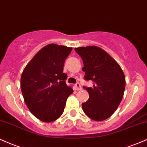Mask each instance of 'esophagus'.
I'll return each mask as SVG.
<instances>
[{
	"label": "esophagus",
	"mask_w": 147,
	"mask_h": 147,
	"mask_svg": "<svg viewBox=\"0 0 147 147\" xmlns=\"http://www.w3.org/2000/svg\"><path fill=\"white\" fill-rule=\"evenodd\" d=\"M75 87H76L77 91H80V90L82 89L81 85H80V84L78 83V82H77V83H76V84H75Z\"/></svg>",
	"instance_id": "1"
}]
</instances>
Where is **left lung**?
<instances>
[{
	"instance_id": "8db88e82",
	"label": "left lung",
	"mask_w": 147,
	"mask_h": 147,
	"mask_svg": "<svg viewBox=\"0 0 147 147\" xmlns=\"http://www.w3.org/2000/svg\"><path fill=\"white\" fill-rule=\"evenodd\" d=\"M75 50L83 61L84 79L93 82L92 87H84L89 98L82 103V109L93 120H105L117 110L123 98L125 87L123 70L112 56L98 47Z\"/></svg>"
}]
</instances>
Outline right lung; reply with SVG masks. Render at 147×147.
<instances>
[{"instance_id":"right-lung-1","label":"right lung","mask_w":147,"mask_h":147,"mask_svg":"<svg viewBox=\"0 0 147 147\" xmlns=\"http://www.w3.org/2000/svg\"><path fill=\"white\" fill-rule=\"evenodd\" d=\"M72 47L49 44L44 47L27 64L21 77L24 102L40 121L52 122L62 115L66 100L73 93L67 86L63 72L66 58Z\"/></svg>"}]
</instances>
